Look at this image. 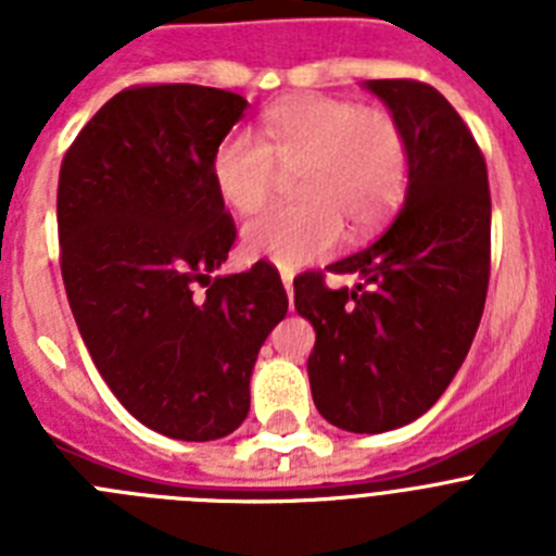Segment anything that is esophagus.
I'll return each instance as SVG.
<instances>
[{
    "label": "esophagus",
    "mask_w": 556,
    "mask_h": 556,
    "mask_svg": "<svg viewBox=\"0 0 556 556\" xmlns=\"http://www.w3.org/2000/svg\"><path fill=\"white\" fill-rule=\"evenodd\" d=\"M292 278H294V275L289 273V269H283V273H281V281H283V289H287V294H289V303H292V294H294Z\"/></svg>",
    "instance_id": "34e87169"
}]
</instances>
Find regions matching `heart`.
<instances>
[{
  "label": "heart",
  "mask_w": 556,
  "mask_h": 556,
  "mask_svg": "<svg viewBox=\"0 0 556 556\" xmlns=\"http://www.w3.org/2000/svg\"><path fill=\"white\" fill-rule=\"evenodd\" d=\"M278 169H294L289 205L262 211L242 228V250L283 269L317 262L342 236L384 223L404 200L409 144L381 108L326 94L273 108L253 132H228L211 155V180L228 208L250 214L269 198Z\"/></svg>",
  "instance_id": "obj_1"
}]
</instances>
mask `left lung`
I'll use <instances>...</instances> for the list:
<instances>
[{"instance_id": "8db88e82", "label": "left lung", "mask_w": 556, "mask_h": 556, "mask_svg": "<svg viewBox=\"0 0 556 556\" xmlns=\"http://www.w3.org/2000/svg\"><path fill=\"white\" fill-rule=\"evenodd\" d=\"M409 144V184L395 223L331 264L358 275L328 289L294 278V308L317 331L308 356L314 406L353 434L401 429L437 404L479 328L490 281L488 166L468 125L437 88L367 80Z\"/></svg>"}]
</instances>
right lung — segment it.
I'll return each mask as SVG.
<instances>
[{"instance_id": "add662e5", "label": "right lung", "mask_w": 556, "mask_h": 556, "mask_svg": "<svg viewBox=\"0 0 556 556\" xmlns=\"http://www.w3.org/2000/svg\"><path fill=\"white\" fill-rule=\"evenodd\" d=\"M244 108L223 88H127L83 127L58 180L61 273L83 342L139 424L186 443L242 426L255 356L289 308L267 262L211 278L236 239L211 155Z\"/></svg>"}]
</instances>
